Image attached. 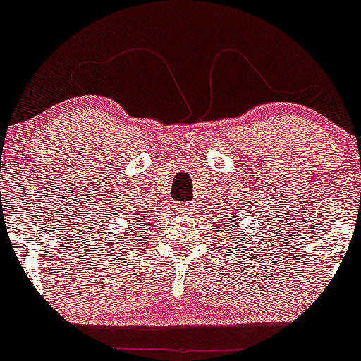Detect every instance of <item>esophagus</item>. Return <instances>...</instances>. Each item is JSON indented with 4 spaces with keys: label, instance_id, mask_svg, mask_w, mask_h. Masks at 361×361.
Listing matches in <instances>:
<instances>
[{
    "label": "esophagus",
    "instance_id": "obj_1",
    "mask_svg": "<svg viewBox=\"0 0 361 361\" xmlns=\"http://www.w3.org/2000/svg\"><path fill=\"white\" fill-rule=\"evenodd\" d=\"M179 209H180V211H184L185 214H189V212L194 211L195 206H194V202H185V204H180Z\"/></svg>",
    "mask_w": 361,
    "mask_h": 361
}]
</instances>
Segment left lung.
Segmentation results:
<instances>
[{
  "label": "left lung",
  "mask_w": 361,
  "mask_h": 361,
  "mask_svg": "<svg viewBox=\"0 0 361 361\" xmlns=\"http://www.w3.org/2000/svg\"><path fill=\"white\" fill-rule=\"evenodd\" d=\"M243 212H244V209L241 207H235L234 211H231L229 214L231 216H228L226 217V222H224V229L226 231H233V233H235V231H238V228H239V221H243Z\"/></svg>",
  "instance_id": "left-lung-1"
}]
</instances>
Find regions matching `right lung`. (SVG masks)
I'll list each match as a JSON object with an SVG mask.
<instances>
[{
  "label": "right lung",
  "instance_id": "add662e5",
  "mask_svg": "<svg viewBox=\"0 0 361 361\" xmlns=\"http://www.w3.org/2000/svg\"><path fill=\"white\" fill-rule=\"evenodd\" d=\"M145 209L147 207H144V209H139V211H135V212H126V219H127V224L128 226H132L130 228V234L132 233H144V228H140V226H150V219L147 221V216L145 214ZM147 229V228H145Z\"/></svg>",
  "mask_w": 361,
  "mask_h": 361
}]
</instances>
